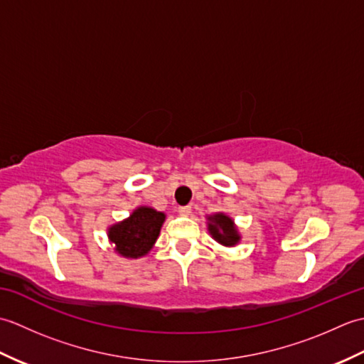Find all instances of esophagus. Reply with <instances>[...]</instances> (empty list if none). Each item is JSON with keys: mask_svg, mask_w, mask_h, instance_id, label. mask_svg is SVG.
Instances as JSON below:
<instances>
[{"mask_svg": "<svg viewBox=\"0 0 364 364\" xmlns=\"http://www.w3.org/2000/svg\"><path fill=\"white\" fill-rule=\"evenodd\" d=\"M191 211H192V206H189V205L178 208V213H180L181 215H189V214H191Z\"/></svg>", "mask_w": 364, "mask_h": 364, "instance_id": "obj_1", "label": "esophagus"}]
</instances>
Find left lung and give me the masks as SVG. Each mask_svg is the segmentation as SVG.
<instances>
[{"instance_id":"obj_1","label":"left lung","mask_w":364,"mask_h":364,"mask_svg":"<svg viewBox=\"0 0 364 364\" xmlns=\"http://www.w3.org/2000/svg\"><path fill=\"white\" fill-rule=\"evenodd\" d=\"M208 230H210L215 241L222 245H235L239 241V235L233 225V220L227 218L225 214L211 215Z\"/></svg>"}]
</instances>
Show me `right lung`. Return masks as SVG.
<instances>
[{
  "label": "right lung",
  "mask_w": 364,
  "mask_h": 364,
  "mask_svg": "<svg viewBox=\"0 0 364 364\" xmlns=\"http://www.w3.org/2000/svg\"><path fill=\"white\" fill-rule=\"evenodd\" d=\"M164 213L154 211L151 208H137L129 215V219L123 220L117 225L109 228V239L115 244L122 257L139 258L149 253L154 241L159 236V230L164 222Z\"/></svg>",
  "instance_id": "right-lung-1"
}]
</instances>
